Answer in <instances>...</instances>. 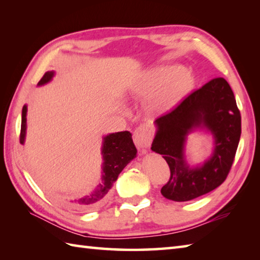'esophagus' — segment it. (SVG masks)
<instances>
[{
	"label": "esophagus",
	"mask_w": 260,
	"mask_h": 260,
	"mask_svg": "<svg viewBox=\"0 0 260 260\" xmlns=\"http://www.w3.org/2000/svg\"><path fill=\"white\" fill-rule=\"evenodd\" d=\"M153 134L147 125L143 124L140 125L134 132V142L135 145L140 148V150H145L148 148L152 143Z\"/></svg>",
	"instance_id": "34e87169"
}]
</instances>
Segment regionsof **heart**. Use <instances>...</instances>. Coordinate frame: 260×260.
Returning <instances> with one entry per match:
<instances>
[{"label": "heart", "instance_id": "b5f03b06", "mask_svg": "<svg viewBox=\"0 0 260 260\" xmlns=\"http://www.w3.org/2000/svg\"><path fill=\"white\" fill-rule=\"evenodd\" d=\"M180 70L181 68L179 66H165V67L151 71L142 81L139 87V92L148 93L163 87L161 93H159L158 102L161 104L171 102L172 99L181 95L182 92L189 89L193 84V76L190 71L182 70L179 73ZM171 78L173 79L171 80Z\"/></svg>", "mask_w": 260, "mask_h": 260}]
</instances>
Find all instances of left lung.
I'll return each mask as SVG.
<instances>
[{"mask_svg": "<svg viewBox=\"0 0 260 260\" xmlns=\"http://www.w3.org/2000/svg\"><path fill=\"white\" fill-rule=\"evenodd\" d=\"M152 151L161 154L171 171L161 193L176 202L190 201L221 185L233 167L241 135V116L234 91L224 78H214L155 119ZM206 128L215 137L212 157L190 168L184 158L186 136Z\"/></svg>", "mask_w": 260, "mask_h": 260, "instance_id": "obj_1", "label": "left lung"}]
</instances>
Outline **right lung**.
<instances>
[{
    "mask_svg": "<svg viewBox=\"0 0 260 260\" xmlns=\"http://www.w3.org/2000/svg\"><path fill=\"white\" fill-rule=\"evenodd\" d=\"M54 76L53 71H47L43 75L41 80L38 82V86L45 85L52 79ZM26 106L22 108V120H21V133L20 143L24 144L25 131H26ZM137 150L132 140V134L129 132H118L104 137L103 142V176L101 183L98 184L95 191L90 192L85 197L73 199V200H64V202L70 206L76 207L81 210H89L96 208L101 204L109 190L112 189L114 182L117 180L119 173L128 164L132 159L136 156Z\"/></svg>",
    "mask_w": 260,
    "mask_h": 260,
    "instance_id": "obj_1",
    "label": "right lung"
}]
</instances>
